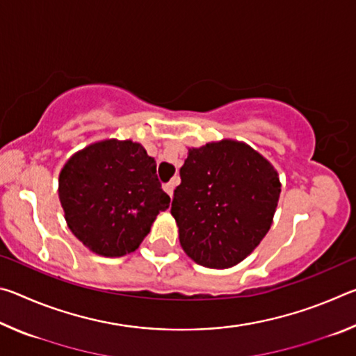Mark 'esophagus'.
Segmentation results:
<instances>
[{"mask_svg": "<svg viewBox=\"0 0 356 356\" xmlns=\"http://www.w3.org/2000/svg\"><path fill=\"white\" fill-rule=\"evenodd\" d=\"M163 190L168 193V195L172 196V191H174V184H172V182H170V184H165V185H163Z\"/></svg>", "mask_w": 356, "mask_h": 356, "instance_id": "esophagus-1", "label": "esophagus"}]
</instances>
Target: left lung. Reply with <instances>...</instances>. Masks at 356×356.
Listing matches in <instances>:
<instances>
[{
	"instance_id": "8db88e82",
	"label": "left lung",
	"mask_w": 356,
	"mask_h": 356,
	"mask_svg": "<svg viewBox=\"0 0 356 356\" xmlns=\"http://www.w3.org/2000/svg\"><path fill=\"white\" fill-rule=\"evenodd\" d=\"M280 193L275 168L243 143L190 149L171 204L184 251L209 268L242 262L272 226Z\"/></svg>"
}]
</instances>
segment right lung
<instances>
[{"instance_id": "add662e5", "label": "right lung", "mask_w": 356, "mask_h": 356, "mask_svg": "<svg viewBox=\"0 0 356 356\" xmlns=\"http://www.w3.org/2000/svg\"><path fill=\"white\" fill-rule=\"evenodd\" d=\"M59 201L83 245L100 256L119 257L140 246L171 197L141 144L108 140L70 156L59 174Z\"/></svg>"}]
</instances>
